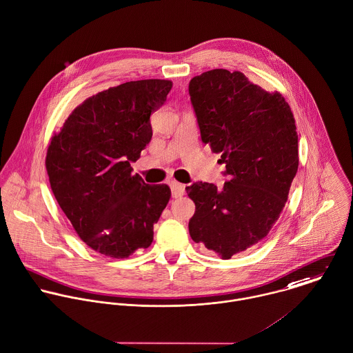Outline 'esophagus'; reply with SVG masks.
I'll use <instances>...</instances> for the list:
<instances>
[{"label": "esophagus", "instance_id": "esophagus-1", "mask_svg": "<svg viewBox=\"0 0 353 353\" xmlns=\"http://www.w3.org/2000/svg\"><path fill=\"white\" fill-rule=\"evenodd\" d=\"M170 188H172V195H173V198H180V196H183L184 192H185L184 184L177 183V181H172V183H170Z\"/></svg>", "mask_w": 353, "mask_h": 353}]
</instances>
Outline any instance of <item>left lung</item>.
Wrapping results in <instances>:
<instances>
[{"instance_id": "left-lung-1", "label": "left lung", "mask_w": 353, "mask_h": 353, "mask_svg": "<svg viewBox=\"0 0 353 353\" xmlns=\"http://www.w3.org/2000/svg\"><path fill=\"white\" fill-rule=\"evenodd\" d=\"M201 137L225 163L228 181L185 187L195 203L194 242L223 260L245 252L278 221L299 169V136L290 105L241 71L216 68L190 82Z\"/></svg>"}]
</instances>
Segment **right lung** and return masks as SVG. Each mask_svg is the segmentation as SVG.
Listing matches in <instances>:
<instances>
[{"mask_svg": "<svg viewBox=\"0 0 353 353\" xmlns=\"http://www.w3.org/2000/svg\"><path fill=\"white\" fill-rule=\"evenodd\" d=\"M169 79L121 83L82 101L50 139L45 166L52 192L78 236L94 252L128 259L147 249L170 199L130 162L150 143V115L165 101Z\"/></svg>", "mask_w": 353, "mask_h": 353, "instance_id": "obj_1", "label": "right lung"}]
</instances>
